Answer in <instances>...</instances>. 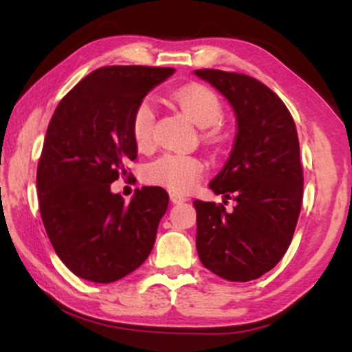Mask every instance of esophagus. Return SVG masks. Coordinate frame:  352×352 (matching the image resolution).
Masks as SVG:
<instances>
[{"instance_id":"1","label":"esophagus","mask_w":352,"mask_h":352,"mask_svg":"<svg viewBox=\"0 0 352 352\" xmlns=\"http://www.w3.org/2000/svg\"><path fill=\"white\" fill-rule=\"evenodd\" d=\"M170 199H171V201L173 204H184V201L187 200V197L186 195H182V194H179V192H171L170 194Z\"/></svg>"}]
</instances>
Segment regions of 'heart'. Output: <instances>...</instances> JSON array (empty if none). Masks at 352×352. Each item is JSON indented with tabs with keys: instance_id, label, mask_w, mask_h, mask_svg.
<instances>
[{
	"instance_id": "b5f03b06",
	"label": "heart",
	"mask_w": 352,
	"mask_h": 352,
	"mask_svg": "<svg viewBox=\"0 0 352 352\" xmlns=\"http://www.w3.org/2000/svg\"><path fill=\"white\" fill-rule=\"evenodd\" d=\"M173 100L195 124L204 128V139L210 144L221 141L218 124L223 122L224 105L219 96L205 85L182 86L173 94ZM155 115L148 100H141L131 117V136L139 151H148L153 144ZM204 162L186 153H163L147 166L146 176L151 182L173 190H189L204 173Z\"/></svg>"
}]
</instances>
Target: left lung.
Segmentation results:
<instances>
[{
	"label": "left lung",
	"instance_id": "left-lung-1",
	"mask_svg": "<svg viewBox=\"0 0 352 352\" xmlns=\"http://www.w3.org/2000/svg\"><path fill=\"white\" fill-rule=\"evenodd\" d=\"M226 96L237 115L228 163L210 187L234 199L195 200L201 264L229 282H248L276 266L290 247L302 204V166L295 122L283 100L253 76L195 70ZM226 204V200H224Z\"/></svg>",
	"mask_w": 352,
	"mask_h": 352
}]
</instances>
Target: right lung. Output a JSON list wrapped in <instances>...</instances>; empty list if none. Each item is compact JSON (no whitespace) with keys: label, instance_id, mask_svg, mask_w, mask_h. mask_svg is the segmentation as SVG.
I'll return each mask as SVG.
<instances>
[{"label":"right lung","instance_id":"add662e5","mask_svg":"<svg viewBox=\"0 0 352 352\" xmlns=\"http://www.w3.org/2000/svg\"><path fill=\"white\" fill-rule=\"evenodd\" d=\"M173 72L100 67L62 98L47 124L36 170L41 219L57 256L85 280H120L152 252L168 208L166 190L142 187L126 204L110 184L138 157L134 109Z\"/></svg>","mask_w":352,"mask_h":352}]
</instances>
